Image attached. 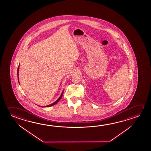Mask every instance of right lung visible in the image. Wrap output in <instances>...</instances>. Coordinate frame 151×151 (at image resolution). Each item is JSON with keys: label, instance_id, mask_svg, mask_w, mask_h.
Listing matches in <instances>:
<instances>
[{"label": "right lung", "instance_id": "1", "mask_svg": "<svg viewBox=\"0 0 151 151\" xmlns=\"http://www.w3.org/2000/svg\"><path fill=\"white\" fill-rule=\"evenodd\" d=\"M19 66H18V68L17 70V76H18V82H19V78H18V73H19ZM63 93H64V91L63 90V91H62V94L60 95V97L56 101L54 102L53 103H52V104H50V105H47V106H39L40 107H48L52 106H53V105H54L55 104H57V103L58 102V101H60V99H61V98H62V96H63Z\"/></svg>", "mask_w": 151, "mask_h": 151}]
</instances>
